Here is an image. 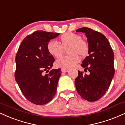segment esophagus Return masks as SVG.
<instances>
[{"label": "esophagus", "mask_w": 125, "mask_h": 125, "mask_svg": "<svg viewBox=\"0 0 125 125\" xmlns=\"http://www.w3.org/2000/svg\"><path fill=\"white\" fill-rule=\"evenodd\" d=\"M61 70L62 72H68L69 71V69H62Z\"/></svg>", "instance_id": "34e87169"}]
</instances>
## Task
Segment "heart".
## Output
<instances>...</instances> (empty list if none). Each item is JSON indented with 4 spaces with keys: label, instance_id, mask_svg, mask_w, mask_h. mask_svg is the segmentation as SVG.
Segmentation results:
<instances>
[{
    "label": "heart",
    "instance_id": "b5f03b06",
    "mask_svg": "<svg viewBox=\"0 0 125 125\" xmlns=\"http://www.w3.org/2000/svg\"><path fill=\"white\" fill-rule=\"evenodd\" d=\"M61 45L55 40L50 41L47 44L48 52L55 58H59L67 49L70 55L63 57L56 62L57 67L70 69L74 67L80 61V57L86 56L89 51L88 43L82 39L79 35L72 32H66L60 38Z\"/></svg>",
    "mask_w": 125,
    "mask_h": 125
}]
</instances>
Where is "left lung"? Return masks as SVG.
Here are the masks:
<instances>
[{"label": "left lung", "instance_id": "left-lung-1", "mask_svg": "<svg viewBox=\"0 0 125 125\" xmlns=\"http://www.w3.org/2000/svg\"><path fill=\"white\" fill-rule=\"evenodd\" d=\"M76 32L85 34L87 38L88 56L81 66L89 74H79L74 83L78 94L88 101H96L105 94L115 74L114 53L107 38L101 33L83 27Z\"/></svg>", "mask_w": 125, "mask_h": 125}]
</instances>
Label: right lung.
Wrapping results in <instances>:
<instances>
[{
  "label": "right lung",
  "instance_id": "right-lung-1",
  "mask_svg": "<svg viewBox=\"0 0 125 125\" xmlns=\"http://www.w3.org/2000/svg\"><path fill=\"white\" fill-rule=\"evenodd\" d=\"M59 33L37 31L24 39L16 56L15 79L23 95L34 104L42 105L53 99L62 72L52 69L55 59L47 44Z\"/></svg>",
  "mask_w": 125,
  "mask_h": 125
}]
</instances>
